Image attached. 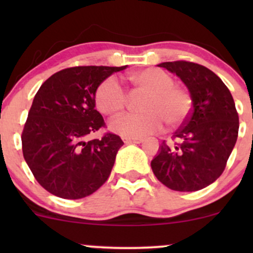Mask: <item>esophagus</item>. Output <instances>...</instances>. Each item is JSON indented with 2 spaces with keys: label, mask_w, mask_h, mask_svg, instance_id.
Masks as SVG:
<instances>
[{
  "label": "esophagus",
  "mask_w": 253,
  "mask_h": 253,
  "mask_svg": "<svg viewBox=\"0 0 253 253\" xmlns=\"http://www.w3.org/2000/svg\"><path fill=\"white\" fill-rule=\"evenodd\" d=\"M124 141L126 144H140L143 143V138H124Z\"/></svg>",
  "instance_id": "esophagus-1"
}]
</instances>
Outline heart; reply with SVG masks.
<instances>
[{
  "mask_svg": "<svg viewBox=\"0 0 253 253\" xmlns=\"http://www.w3.org/2000/svg\"><path fill=\"white\" fill-rule=\"evenodd\" d=\"M140 92L147 94L141 109L144 114H126L110 124V128L126 138H140L158 132L167 123L178 128L188 121L193 110V98L185 88L176 85L175 78L167 71L149 68L129 76ZM128 95L117 77L110 76L97 86L95 102L98 110L109 117L121 114L127 106Z\"/></svg>",
  "mask_w": 253,
  "mask_h": 253,
  "instance_id": "1",
  "label": "heart"
}]
</instances>
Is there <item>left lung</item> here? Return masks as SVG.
Instances as JSON below:
<instances>
[{"mask_svg":"<svg viewBox=\"0 0 253 253\" xmlns=\"http://www.w3.org/2000/svg\"><path fill=\"white\" fill-rule=\"evenodd\" d=\"M158 66L176 74L189 89L193 110L188 121L163 141L151 162L153 173L165 187L196 191L216 181L236 145L239 117L225 83L206 66L176 60Z\"/></svg>","mask_w":253,"mask_h":253,"instance_id":"obj_1","label":"left lung"}]
</instances>
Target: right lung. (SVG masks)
Here are the masks:
<instances>
[{
  "mask_svg": "<svg viewBox=\"0 0 253 253\" xmlns=\"http://www.w3.org/2000/svg\"><path fill=\"white\" fill-rule=\"evenodd\" d=\"M125 66H74L53 74L34 96L21 134L22 153L38 183L58 197L91 195L108 179L121 138L95 109L97 86Z\"/></svg>",
  "mask_w": 253,
  "mask_h": 253,
  "instance_id": "add662e5",
  "label": "right lung"
}]
</instances>
